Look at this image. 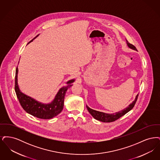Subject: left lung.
<instances>
[{"instance_id": "1", "label": "left lung", "mask_w": 160, "mask_h": 160, "mask_svg": "<svg viewBox=\"0 0 160 160\" xmlns=\"http://www.w3.org/2000/svg\"><path fill=\"white\" fill-rule=\"evenodd\" d=\"M127 45L130 48L133 49L134 50H137V48H136V47L134 45L130 44L127 40ZM138 96V94L136 96L135 100L131 104H129V106L127 107L126 108L123 109V110H121V111L118 112H116L115 113H113V114H107V113H103V112H100L98 111H96V110L91 109L88 106H86V107H87V109H88V112L90 113V114H91L92 116L95 119L103 122H114L115 121H116L117 119H118L119 118H120L121 117H122V116H123L124 114L128 113L134 107L136 101H137Z\"/></svg>"}]
</instances>
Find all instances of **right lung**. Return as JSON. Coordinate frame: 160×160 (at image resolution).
Masks as SVG:
<instances>
[{
  "label": "right lung",
  "mask_w": 160,
  "mask_h": 160,
  "mask_svg": "<svg viewBox=\"0 0 160 160\" xmlns=\"http://www.w3.org/2000/svg\"><path fill=\"white\" fill-rule=\"evenodd\" d=\"M17 74L18 68L17 67L15 76V93L21 106L28 113L40 119H48L53 118L61 113L63 110L66 92L68 88L72 86L71 83L74 82V80L68 81L67 82L68 86L61 88L53 101L50 104H45L39 102L20 92L17 84Z\"/></svg>",
  "instance_id": "right-lung-1"
}]
</instances>
